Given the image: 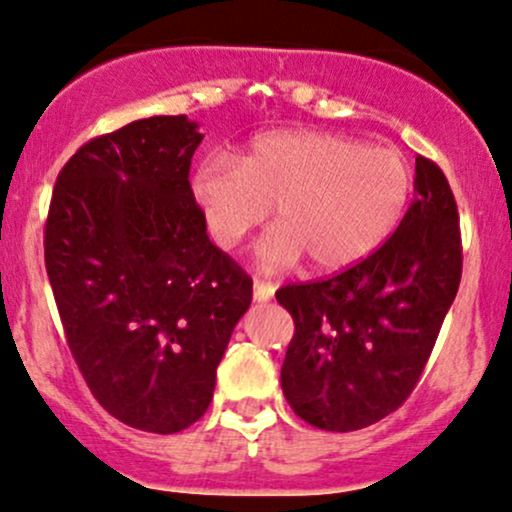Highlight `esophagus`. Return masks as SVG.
I'll return each instance as SVG.
<instances>
[{
    "instance_id": "1",
    "label": "esophagus",
    "mask_w": 512,
    "mask_h": 512,
    "mask_svg": "<svg viewBox=\"0 0 512 512\" xmlns=\"http://www.w3.org/2000/svg\"><path fill=\"white\" fill-rule=\"evenodd\" d=\"M272 296H274V284L255 279V284H252V298H255L257 303H267Z\"/></svg>"
}]
</instances>
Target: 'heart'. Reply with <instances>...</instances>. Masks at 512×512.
<instances>
[{
	"mask_svg": "<svg viewBox=\"0 0 512 512\" xmlns=\"http://www.w3.org/2000/svg\"><path fill=\"white\" fill-rule=\"evenodd\" d=\"M409 190L411 170L395 149L308 129L260 134L236 163L214 156L192 175V195L221 248L243 243L272 207L264 269L293 267L303 255L320 272L351 267L390 236Z\"/></svg>",
	"mask_w": 512,
	"mask_h": 512,
	"instance_id": "heart-1",
	"label": "heart"
}]
</instances>
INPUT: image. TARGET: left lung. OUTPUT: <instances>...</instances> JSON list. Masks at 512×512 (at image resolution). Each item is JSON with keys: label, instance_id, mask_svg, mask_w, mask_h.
I'll return each mask as SVG.
<instances>
[{"label": "left lung", "instance_id": "obj_1", "mask_svg": "<svg viewBox=\"0 0 512 512\" xmlns=\"http://www.w3.org/2000/svg\"><path fill=\"white\" fill-rule=\"evenodd\" d=\"M462 276L460 216L448 178L416 156L414 202L366 260L330 279L286 284L293 317L281 366L291 409L322 431H358L419 383Z\"/></svg>", "mask_w": 512, "mask_h": 512}]
</instances>
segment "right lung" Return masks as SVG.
Wrapping results in <instances>:
<instances>
[{
    "instance_id": "obj_1",
    "label": "right lung",
    "mask_w": 512,
    "mask_h": 512,
    "mask_svg": "<svg viewBox=\"0 0 512 512\" xmlns=\"http://www.w3.org/2000/svg\"><path fill=\"white\" fill-rule=\"evenodd\" d=\"M202 139L185 115L91 139L57 175L45 221V269L88 390L122 424L161 436L209 409L252 301V279L211 243L192 195Z\"/></svg>"
}]
</instances>
